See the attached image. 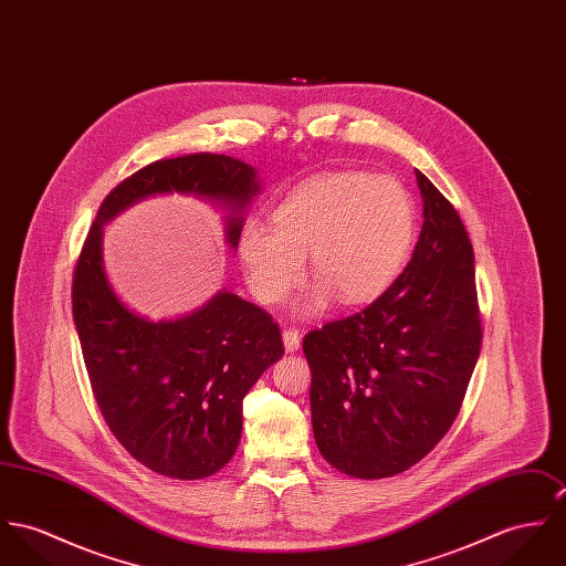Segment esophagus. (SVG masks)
I'll return each mask as SVG.
<instances>
[{
    "label": "esophagus",
    "instance_id": "obj_1",
    "mask_svg": "<svg viewBox=\"0 0 566 566\" xmlns=\"http://www.w3.org/2000/svg\"><path fill=\"white\" fill-rule=\"evenodd\" d=\"M282 340H284V348H286L289 353H295V350L300 348V345H302V336H300L297 329H284Z\"/></svg>",
    "mask_w": 566,
    "mask_h": 566
}]
</instances>
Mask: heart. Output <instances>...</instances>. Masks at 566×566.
I'll return each instance as SVG.
<instances>
[{"mask_svg":"<svg viewBox=\"0 0 566 566\" xmlns=\"http://www.w3.org/2000/svg\"><path fill=\"white\" fill-rule=\"evenodd\" d=\"M413 237L416 207L396 178L325 175L275 209L273 228L248 223L239 259L254 297L277 305L304 282L310 254L318 282L295 310L312 316L336 297L347 305L379 300L400 275Z\"/></svg>","mask_w":566,"mask_h":566,"instance_id":"1","label":"heart"}]
</instances>
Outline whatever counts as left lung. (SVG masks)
Wrapping results in <instances>:
<instances>
[{
	"instance_id": "left-lung-1",
	"label": "left lung",
	"mask_w": 566,
	"mask_h": 566,
	"mask_svg": "<svg viewBox=\"0 0 566 566\" xmlns=\"http://www.w3.org/2000/svg\"><path fill=\"white\" fill-rule=\"evenodd\" d=\"M422 230L407 269L361 312L304 338L314 439L353 479H388L452 427L479 361L474 250L454 207L416 170Z\"/></svg>"
}]
</instances>
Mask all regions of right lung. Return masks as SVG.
Returning a JSON list of instances; mask_svg holds the SVG:
<instances>
[{
	"instance_id": "1",
	"label": "right lung",
	"mask_w": 566,
	"mask_h": 566,
	"mask_svg": "<svg viewBox=\"0 0 566 566\" xmlns=\"http://www.w3.org/2000/svg\"><path fill=\"white\" fill-rule=\"evenodd\" d=\"M261 191L256 168L228 155L150 164L103 200L75 264L73 318L96 405L130 457L161 476L207 479L232 459L243 398L284 345L262 307L228 291L176 318L130 310L105 273L103 226L146 198L191 196L226 211L223 237L237 250Z\"/></svg>"
}]
</instances>
